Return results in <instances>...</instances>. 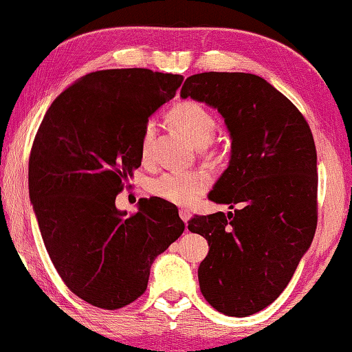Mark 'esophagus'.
Segmentation results:
<instances>
[{"label": "esophagus", "instance_id": "obj_1", "mask_svg": "<svg viewBox=\"0 0 352 352\" xmlns=\"http://www.w3.org/2000/svg\"><path fill=\"white\" fill-rule=\"evenodd\" d=\"M179 216H181V219L186 222V226H187V222L190 221V217H192V212L188 211V210H181L179 211Z\"/></svg>", "mask_w": 352, "mask_h": 352}]
</instances>
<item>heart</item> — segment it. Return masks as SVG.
<instances>
[{
    "label": "heart",
    "instance_id": "1",
    "mask_svg": "<svg viewBox=\"0 0 352 352\" xmlns=\"http://www.w3.org/2000/svg\"><path fill=\"white\" fill-rule=\"evenodd\" d=\"M170 119L198 147L210 144L217 129L216 117L211 114V111L195 101H184V103L176 104L170 111ZM155 131L154 122H147L140 141L142 160L151 157ZM208 186H210V176L205 171H166L160 176L152 177L147 184V190L165 201L188 206L206 192Z\"/></svg>",
    "mask_w": 352,
    "mask_h": 352
}]
</instances>
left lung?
Listing matches in <instances>:
<instances>
[{
	"label": "left lung",
	"instance_id": "8db88e82",
	"mask_svg": "<svg viewBox=\"0 0 352 352\" xmlns=\"http://www.w3.org/2000/svg\"><path fill=\"white\" fill-rule=\"evenodd\" d=\"M182 98L217 109L232 138L228 168L210 193L233 212L193 216L188 230L210 252L198 267L214 309L244 318L273 303L311 246L318 226V155L302 113L249 73H200Z\"/></svg>",
	"mask_w": 352,
	"mask_h": 352
}]
</instances>
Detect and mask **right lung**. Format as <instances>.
<instances>
[{"mask_svg":"<svg viewBox=\"0 0 352 352\" xmlns=\"http://www.w3.org/2000/svg\"><path fill=\"white\" fill-rule=\"evenodd\" d=\"M181 74L95 71L62 91L41 122L28 164L30 200L60 278L79 298L119 309L144 294L151 265L184 232L175 206L142 198L116 208L141 165L149 117L176 95Z\"/></svg>","mask_w":352,"mask_h":352,"instance_id":"right-lung-1","label":"right lung"}]
</instances>
